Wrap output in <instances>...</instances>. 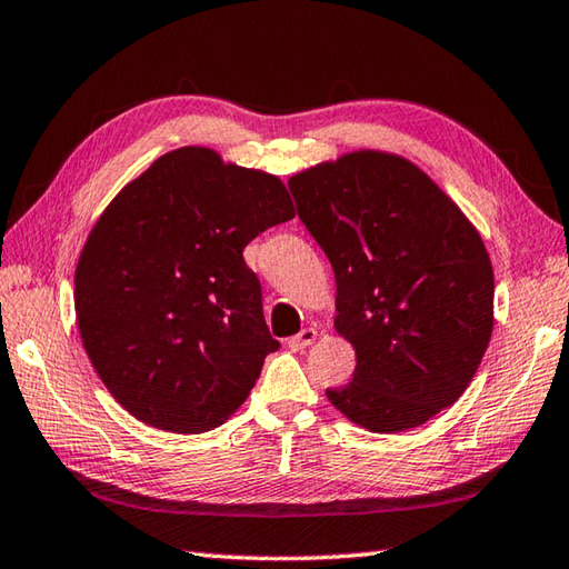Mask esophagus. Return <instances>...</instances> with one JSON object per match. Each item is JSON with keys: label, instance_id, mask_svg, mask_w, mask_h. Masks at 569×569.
I'll return each instance as SVG.
<instances>
[{"label": "esophagus", "instance_id": "34e87169", "mask_svg": "<svg viewBox=\"0 0 569 569\" xmlns=\"http://www.w3.org/2000/svg\"><path fill=\"white\" fill-rule=\"evenodd\" d=\"M316 338H318V330H316V328H303V330L298 332V336L288 338V348H291L293 352H298V350H306L308 345H313V342H316Z\"/></svg>", "mask_w": 569, "mask_h": 569}]
</instances>
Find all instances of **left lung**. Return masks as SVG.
Instances as JSON below:
<instances>
[{
  "instance_id": "1",
  "label": "left lung",
  "mask_w": 569,
  "mask_h": 569,
  "mask_svg": "<svg viewBox=\"0 0 569 569\" xmlns=\"http://www.w3.org/2000/svg\"><path fill=\"white\" fill-rule=\"evenodd\" d=\"M336 271L358 365L330 405L375 433L425 425L469 387L493 330V269L463 211L397 154L360 150L288 180Z\"/></svg>"
}]
</instances>
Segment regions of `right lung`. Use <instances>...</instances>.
<instances>
[{"label":"right lung","mask_w":569,"mask_h":569,"mask_svg":"<svg viewBox=\"0 0 569 569\" xmlns=\"http://www.w3.org/2000/svg\"><path fill=\"white\" fill-rule=\"evenodd\" d=\"M283 182L214 150L162 154L108 204L76 266V318L108 392L154 429L229 419L278 350L243 247L293 219Z\"/></svg>","instance_id":"1"}]
</instances>
